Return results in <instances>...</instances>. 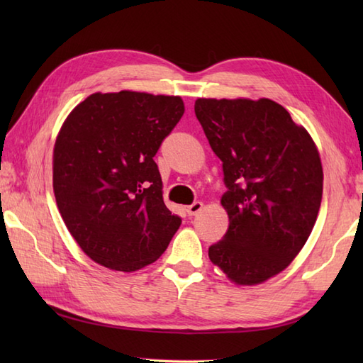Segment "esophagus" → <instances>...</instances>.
I'll use <instances>...</instances> for the list:
<instances>
[{
  "instance_id": "34e87169",
  "label": "esophagus",
  "mask_w": 363,
  "mask_h": 363,
  "mask_svg": "<svg viewBox=\"0 0 363 363\" xmlns=\"http://www.w3.org/2000/svg\"><path fill=\"white\" fill-rule=\"evenodd\" d=\"M203 209V203H199V201H196V203H194V204H190V206H187V213L189 215H196L199 211Z\"/></svg>"
}]
</instances>
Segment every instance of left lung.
Listing matches in <instances>:
<instances>
[{
  "mask_svg": "<svg viewBox=\"0 0 363 363\" xmlns=\"http://www.w3.org/2000/svg\"><path fill=\"white\" fill-rule=\"evenodd\" d=\"M195 113L223 162L229 228L209 259L237 285L287 268L309 238L323 196L317 145L268 98H198Z\"/></svg>",
  "mask_w": 363,
  "mask_h": 363,
  "instance_id": "1",
  "label": "left lung"
}]
</instances>
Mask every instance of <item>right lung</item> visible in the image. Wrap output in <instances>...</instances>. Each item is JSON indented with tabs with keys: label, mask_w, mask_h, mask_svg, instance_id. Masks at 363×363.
Listing matches in <instances>:
<instances>
[{
	"label": "right lung",
	"mask_w": 363,
	"mask_h": 363,
	"mask_svg": "<svg viewBox=\"0 0 363 363\" xmlns=\"http://www.w3.org/2000/svg\"><path fill=\"white\" fill-rule=\"evenodd\" d=\"M184 111L181 96L96 91L60 126L54 196L67 229L96 264L137 272L156 262L179 229L152 157Z\"/></svg>",
	"instance_id": "add662e5"
}]
</instances>
